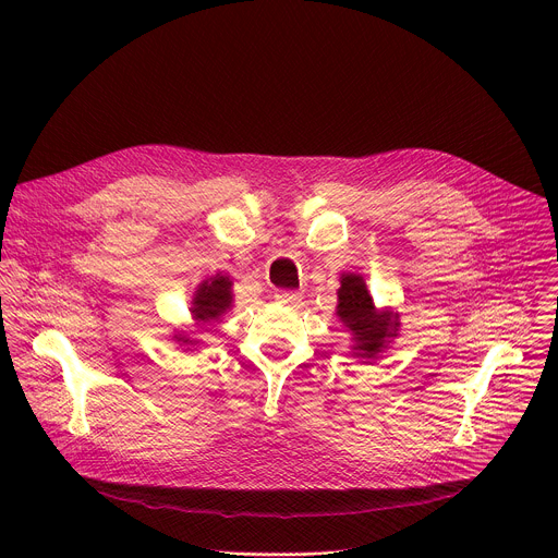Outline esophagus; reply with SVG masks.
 Listing matches in <instances>:
<instances>
[{
  "label": "esophagus",
  "instance_id": "34e87169",
  "mask_svg": "<svg viewBox=\"0 0 558 558\" xmlns=\"http://www.w3.org/2000/svg\"><path fill=\"white\" fill-rule=\"evenodd\" d=\"M275 299L283 305H299L301 303V294L299 292H288V290H281L275 294Z\"/></svg>",
  "mask_w": 558,
  "mask_h": 558
}]
</instances>
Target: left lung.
<instances>
[{
	"mask_svg": "<svg viewBox=\"0 0 558 558\" xmlns=\"http://www.w3.org/2000/svg\"><path fill=\"white\" fill-rule=\"evenodd\" d=\"M337 294V316L354 332V354L361 359H376L387 341L398 335V314H376L361 275H343Z\"/></svg>",
	"mask_w": 558,
	"mask_h": 558,
	"instance_id": "8db88e82",
	"label": "left lung"
}]
</instances>
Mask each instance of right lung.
Wrapping results in <instances>:
<instances>
[{
  "mask_svg": "<svg viewBox=\"0 0 558 558\" xmlns=\"http://www.w3.org/2000/svg\"><path fill=\"white\" fill-rule=\"evenodd\" d=\"M232 281L223 275L213 277V281H204L195 294L193 301V316L197 322L206 324L210 319H217L221 314H226L232 305ZM182 339V337H178ZM189 341V339H184Z\"/></svg>",
  "mask_w": 558,
  "mask_h": 558,
  "instance_id": "obj_1",
  "label": "right lung"
}]
</instances>
